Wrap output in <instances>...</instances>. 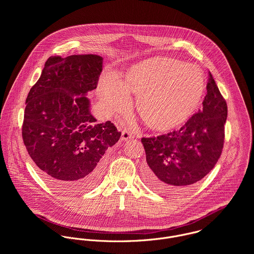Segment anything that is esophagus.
I'll return each mask as SVG.
<instances>
[{
    "mask_svg": "<svg viewBox=\"0 0 254 254\" xmlns=\"http://www.w3.org/2000/svg\"><path fill=\"white\" fill-rule=\"evenodd\" d=\"M133 138H134V136H133V134L131 132H129L127 130L122 131V136H121V140L122 141H127V140L133 139Z\"/></svg>",
    "mask_w": 254,
    "mask_h": 254,
    "instance_id": "esophagus-1",
    "label": "esophagus"
}]
</instances>
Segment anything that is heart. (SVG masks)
Masks as SVG:
<instances>
[{
  "label": "heart",
  "mask_w": 254,
  "mask_h": 254,
  "mask_svg": "<svg viewBox=\"0 0 254 254\" xmlns=\"http://www.w3.org/2000/svg\"><path fill=\"white\" fill-rule=\"evenodd\" d=\"M205 91L199 68L178 60L154 57L133 64L121 82L105 73L99 95L109 111H126L130 94L138 97V112L145 124L156 131H168L186 122L198 108Z\"/></svg>",
  "instance_id": "1"
}]
</instances>
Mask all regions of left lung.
Here are the masks:
<instances>
[{
    "label": "left lung",
    "instance_id": "left-lung-1",
    "mask_svg": "<svg viewBox=\"0 0 254 254\" xmlns=\"http://www.w3.org/2000/svg\"><path fill=\"white\" fill-rule=\"evenodd\" d=\"M202 109L180 130L142 138L146 163L145 180L156 191L173 195L207 175L222 153L228 108L209 72Z\"/></svg>",
    "mask_w": 254,
    "mask_h": 254
}]
</instances>
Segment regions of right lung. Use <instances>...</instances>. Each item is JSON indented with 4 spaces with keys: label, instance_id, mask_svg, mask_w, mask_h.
Here are the masks:
<instances>
[{
    "label": "right lung",
    "instance_id": "obj_1",
    "mask_svg": "<svg viewBox=\"0 0 254 254\" xmlns=\"http://www.w3.org/2000/svg\"><path fill=\"white\" fill-rule=\"evenodd\" d=\"M102 70L97 55L51 57L26 99L23 143L43 179L68 194L97 186L102 157L121 136L113 123L97 124L90 112L86 95Z\"/></svg>",
    "mask_w": 254,
    "mask_h": 254
}]
</instances>
